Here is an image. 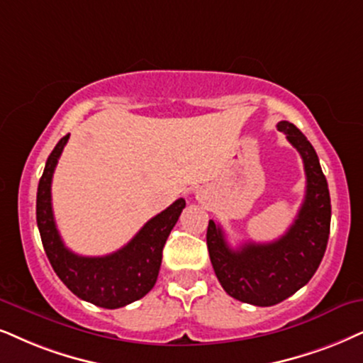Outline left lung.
<instances>
[{"instance_id": "8db88e82", "label": "left lung", "mask_w": 363, "mask_h": 363, "mask_svg": "<svg viewBox=\"0 0 363 363\" xmlns=\"http://www.w3.org/2000/svg\"><path fill=\"white\" fill-rule=\"evenodd\" d=\"M290 144L303 159L305 201L296 219L272 242H246L233 250L223 228L213 219L208 226V250L214 273L224 291L242 303L272 306L305 286L318 269L330 235V192L313 145L293 123L278 122Z\"/></svg>"}]
</instances>
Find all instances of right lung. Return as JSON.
<instances>
[{"instance_id": "add662e5", "label": "right lung", "mask_w": 363, "mask_h": 363, "mask_svg": "<svg viewBox=\"0 0 363 363\" xmlns=\"http://www.w3.org/2000/svg\"><path fill=\"white\" fill-rule=\"evenodd\" d=\"M68 137L70 134L60 139L48 155L36 192V224L41 242L55 273L73 295L102 308H121L140 300L154 288L162 263V247L186 208V201L181 197L154 216L116 253L107 256L75 255L63 245L52 208L53 172Z\"/></svg>"}]
</instances>
